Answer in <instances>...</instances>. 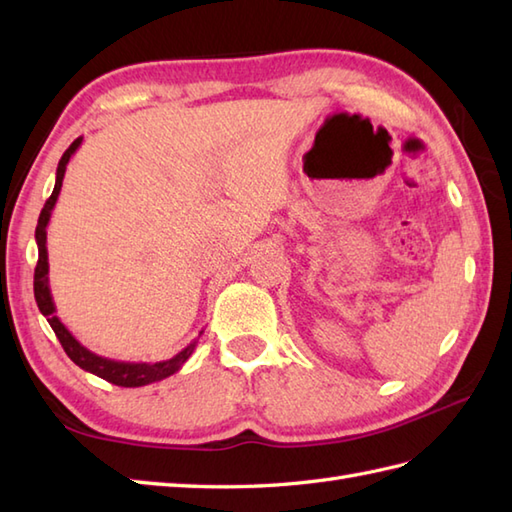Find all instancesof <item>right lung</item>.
Listing matches in <instances>:
<instances>
[{"label":"right lung","instance_id":"1","mask_svg":"<svg viewBox=\"0 0 512 512\" xmlns=\"http://www.w3.org/2000/svg\"><path fill=\"white\" fill-rule=\"evenodd\" d=\"M83 143V136H79L74 140V143L65 149V154L59 160V167H57V180H54V189L52 195L48 198V202L43 204L41 215H39V222H37V231H35V239H37V248H39V262L35 268V299H37V306L41 310L43 317L48 319L50 328L57 334L59 343L63 345L65 354H68L72 361L79 365L85 372H90L94 376H99L107 383L118 385V387H143V385H151V383H158V380L167 378L171 374H176L178 369L189 361V356L193 354L195 345H198V339H193L187 347H184L182 352H178L176 356L167 358V361H158V363H127V361H114V358H105L94 354L88 347L81 345L79 341L74 339V334L65 328L61 323V319L57 317V306H54L52 301V292H50V284H48V222L52 217V209L54 204H57V198L61 193V184H63V176H65V167H68L70 158L74 156V151L81 147ZM202 336V332H200Z\"/></svg>","mask_w":512,"mask_h":512}]
</instances>
